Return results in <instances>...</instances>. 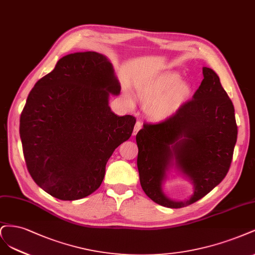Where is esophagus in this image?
Listing matches in <instances>:
<instances>
[{
	"instance_id": "obj_1",
	"label": "esophagus",
	"mask_w": 255,
	"mask_h": 255,
	"mask_svg": "<svg viewBox=\"0 0 255 255\" xmlns=\"http://www.w3.org/2000/svg\"><path fill=\"white\" fill-rule=\"evenodd\" d=\"M142 128V123L141 122H136L135 123V126H134V129H133V135H135L137 133V131Z\"/></svg>"
}]
</instances>
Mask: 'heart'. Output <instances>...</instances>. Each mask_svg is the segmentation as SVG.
<instances>
[{
  "label": "heart",
  "mask_w": 255,
  "mask_h": 255,
  "mask_svg": "<svg viewBox=\"0 0 255 255\" xmlns=\"http://www.w3.org/2000/svg\"><path fill=\"white\" fill-rule=\"evenodd\" d=\"M191 94V87L181 83L177 74H166L138 90V96L146 105V113L154 121L175 116L190 101Z\"/></svg>",
  "instance_id": "b5f03b06"
}]
</instances>
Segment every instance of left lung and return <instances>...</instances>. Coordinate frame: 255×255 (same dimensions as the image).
Instances as JSON below:
<instances>
[{
    "label": "left lung",
    "instance_id": "obj_1",
    "mask_svg": "<svg viewBox=\"0 0 255 255\" xmlns=\"http://www.w3.org/2000/svg\"><path fill=\"white\" fill-rule=\"evenodd\" d=\"M203 80L191 101L159 124L136 134L137 169L145 194L160 205L179 209L201 199L226 177L237 139L234 106L217 74L202 68ZM174 169L193 185L184 202L171 201L162 185Z\"/></svg>",
    "mask_w": 255,
    "mask_h": 255
}]
</instances>
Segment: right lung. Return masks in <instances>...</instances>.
I'll return each instance as SVG.
<instances>
[{"label": "right lung", "mask_w": 255, "mask_h": 255, "mask_svg": "<svg viewBox=\"0 0 255 255\" xmlns=\"http://www.w3.org/2000/svg\"><path fill=\"white\" fill-rule=\"evenodd\" d=\"M120 92L112 63L96 52L62 57L31 89L20 137L29 174L47 194L77 200L101 186L107 162L135 124L111 111L109 97Z\"/></svg>", "instance_id": "add662e5"}]
</instances>
